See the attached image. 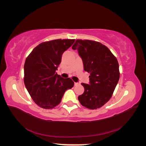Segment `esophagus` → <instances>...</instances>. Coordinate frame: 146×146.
<instances>
[{
	"label": "esophagus",
	"instance_id": "obj_1",
	"mask_svg": "<svg viewBox=\"0 0 146 146\" xmlns=\"http://www.w3.org/2000/svg\"><path fill=\"white\" fill-rule=\"evenodd\" d=\"M79 85V83H78V82H75V83H74V85H75V86H77V85Z\"/></svg>",
	"mask_w": 146,
	"mask_h": 146
}]
</instances>
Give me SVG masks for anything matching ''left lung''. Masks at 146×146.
I'll list each match as a JSON object with an SVG mask.
<instances>
[{
  "label": "left lung",
  "mask_w": 146,
  "mask_h": 146,
  "mask_svg": "<svg viewBox=\"0 0 146 146\" xmlns=\"http://www.w3.org/2000/svg\"><path fill=\"white\" fill-rule=\"evenodd\" d=\"M83 61L84 70L90 74L89 84L78 97L80 103L94 110L102 107L111 98L119 79V64L109 48L99 42L77 39L72 46Z\"/></svg>",
  "instance_id": "8db88e82"
}]
</instances>
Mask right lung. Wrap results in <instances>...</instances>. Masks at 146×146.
<instances>
[{"mask_svg":"<svg viewBox=\"0 0 146 146\" xmlns=\"http://www.w3.org/2000/svg\"><path fill=\"white\" fill-rule=\"evenodd\" d=\"M75 39H55L42 42L35 47L24 64V84L33 101L45 109L55 107L65 91L74 86L70 78H64L58 70L64 51Z\"/></svg>","mask_w":146,"mask_h":146,"instance_id":"add662e5","label":"right lung"}]
</instances>
